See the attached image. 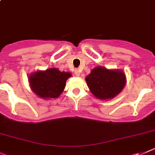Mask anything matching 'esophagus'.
I'll return each instance as SVG.
<instances>
[{
  "label": "esophagus",
  "mask_w": 155,
  "mask_h": 155,
  "mask_svg": "<svg viewBox=\"0 0 155 155\" xmlns=\"http://www.w3.org/2000/svg\"><path fill=\"white\" fill-rule=\"evenodd\" d=\"M74 74H75V75H76V76L79 77V76H80V70H75Z\"/></svg>",
  "instance_id": "1"
}]
</instances>
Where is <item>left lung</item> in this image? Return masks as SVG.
<instances>
[{
    "instance_id": "8db88e82",
    "label": "left lung",
    "mask_w": 155,
    "mask_h": 155,
    "mask_svg": "<svg viewBox=\"0 0 155 155\" xmlns=\"http://www.w3.org/2000/svg\"><path fill=\"white\" fill-rule=\"evenodd\" d=\"M85 81L90 92L97 99H112L124 88L126 76L122 70L97 66L85 78Z\"/></svg>"
}]
</instances>
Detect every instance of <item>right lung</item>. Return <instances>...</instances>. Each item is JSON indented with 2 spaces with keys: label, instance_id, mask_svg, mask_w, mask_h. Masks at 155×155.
Segmentation results:
<instances>
[{
  "label": "right lung",
  "instance_id": "right-lung-1",
  "mask_svg": "<svg viewBox=\"0 0 155 155\" xmlns=\"http://www.w3.org/2000/svg\"><path fill=\"white\" fill-rule=\"evenodd\" d=\"M71 77L69 72H61L56 68L36 71L29 76L31 90L43 99L57 98L63 92L66 80Z\"/></svg>",
  "mask_w": 155,
  "mask_h": 155
}]
</instances>
